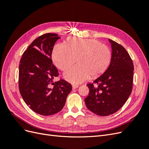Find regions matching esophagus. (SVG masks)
Here are the masks:
<instances>
[{
  "mask_svg": "<svg viewBox=\"0 0 149 149\" xmlns=\"http://www.w3.org/2000/svg\"><path fill=\"white\" fill-rule=\"evenodd\" d=\"M72 87H73V89H75L79 87V86L77 84H73L72 85Z\"/></svg>",
  "mask_w": 149,
  "mask_h": 149,
  "instance_id": "34e87169",
  "label": "esophagus"
}]
</instances>
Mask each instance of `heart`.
<instances>
[{"label":"heart","mask_w":149,"mask_h":149,"mask_svg":"<svg viewBox=\"0 0 149 149\" xmlns=\"http://www.w3.org/2000/svg\"><path fill=\"white\" fill-rule=\"evenodd\" d=\"M66 45L56 43L52 52L54 63L62 71L77 59L78 65L66 71L65 78L72 83H80L89 78L102 74L109 66L112 53L109 48L96 39L70 38Z\"/></svg>","instance_id":"obj_1"}]
</instances>
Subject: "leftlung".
I'll use <instances>...</instances> for the list:
<instances>
[{
  "label": "left lung",
  "mask_w": 149,
  "mask_h": 149,
  "mask_svg": "<svg viewBox=\"0 0 149 149\" xmlns=\"http://www.w3.org/2000/svg\"><path fill=\"white\" fill-rule=\"evenodd\" d=\"M112 47L109 66L100 77L87 86L88 96L84 99L89 110L98 116L115 113L127 101L132 90L134 65L126 49L109 39Z\"/></svg>",
  "instance_id": "obj_1"
}]
</instances>
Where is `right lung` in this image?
Returning <instances> with one entry per match:
<instances>
[{"label": "right lung", "instance_id": "obj_1", "mask_svg": "<svg viewBox=\"0 0 149 149\" xmlns=\"http://www.w3.org/2000/svg\"><path fill=\"white\" fill-rule=\"evenodd\" d=\"M59 38L56 33L40 36L24 52L19 64L21 96L31 110L42 116L60 112L72 89L71 84L64 79L53 82L59 73L52 63V53Z\"/></svg>", "mask_w": 149, "mask_h": 149}]
</instances>
